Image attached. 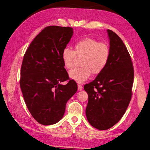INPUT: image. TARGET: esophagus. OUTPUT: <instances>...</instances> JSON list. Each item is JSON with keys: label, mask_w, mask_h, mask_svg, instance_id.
I'll list each match as a JSON object with an SVG mask.
<instances>
[{"label": "esophagus", "mask_w": 150, "mask_h": 150, "mask_svg": "<svg viewBox=\"0 0 150 150\" xmlns=\"http://www.w3.org/2000/svg\"><path fill=\"white\" fill-rule=\"evenodd\" d=\"M83 86L82 85H80V84H79L78 85V90L79 91H81L82 89Z\"/></svg>", "instance_id": "esophagus-1"}]
</instances>
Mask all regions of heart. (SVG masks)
Returning a JSON list of instances; mask_svg holds the SVG:
<instances>
[{
    "mask_svg": "<svg viewBox=\"0 0 150 150\" xmlns=\"http://www.w3.org/2000/svg\"><path fill=\"white\" fill-rule=\"evenodd\" d=\"M111 49L108 43L93 38H85L76 42L74 51L65 48L61 52L64 67L68 70L74 67L76 57L82 59L79 68L69 72L70 77L78 83H83L91 74L98 75L104 71L108 64Z\"/></svg>",
    "mask_w": 150,
    "mask_h": 150,
    "instance_id": "heart-1",
    "label": "heart"
}]
</instances>
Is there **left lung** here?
Returning a JSON list of instances; mask_svg holds the SVG:
<instances>
[{"label":"left lung","mask_w":150,"mask_h":150,"mask_svg":"<svg viewBox=\"0 0 150 150\" xmlns=\"http://www.w3.org/2000/svg\"><path fill=\"white\" fill-rule=\"evenodd\" d=\"M111 55L107 67L93 82L84 86L88 94L86 114L89 124L107 130L120 120L132 98L134 67L131 57L117 34L107 30Z\"/></svg>","instance_id":"obj_1"}]
</instances>
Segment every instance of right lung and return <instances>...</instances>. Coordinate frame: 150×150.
<instances>
[{"mask_svg":"<svg viewBox=\"0 0 150 150\" xmlns=\"http://www.w3.org/2000/svg\"><path fill=\"white\" fill-rule=\"evenodd\" d=\"M73 28L58 26L44 28L34 38L25 54L21 67L20 87L32 117L44 125L63 118L67 101L77 91L69 80L61 52L73 35Z\"/></svg>","mask_w":150,"mask_h":150,"instance_id":"obj_1","label":"right lung"}]
</instances>
